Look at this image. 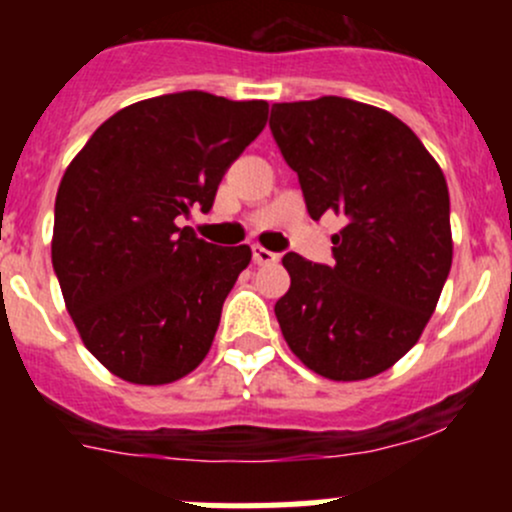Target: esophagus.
<instances>
[{
  "label": "esophagus",
  "mask_w": 512,
  "mask_h": 512,
  "mask_svg": "<svg viewBox=\"0 0 512 512\" xmlns=\"http://www.w3.org/2000/svg\"><path fill=\"white\" fill-rule=\"evenodd\" d=\"M252 260H255L257 265H275V262L280 260V255H277V252L265 250V247L255 245L252 247Z\"/></svg>",
  "instance_id": "esophagus-1"
}]
</instances>
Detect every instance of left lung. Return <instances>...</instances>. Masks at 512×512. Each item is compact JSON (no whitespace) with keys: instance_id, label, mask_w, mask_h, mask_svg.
Listing matches in <instances>:
<instances>
[{"instance_id":"1","label":"left lung","mask_w":512,"mask_h":512,"mask_svg":"<svg viewBox=\"0 0 512 512\" xmlns=\"http://www.w3.org/2000/svg\"><path fill=\"white\" fill-rule=\"evenodd\" d=\"M270 131L312 220H347L334 265L282 257L285 342L324 379L381 374L418 342L451 272L446 178L404 121L352 98L275 103Z\"/></svg>"}]
</instances>
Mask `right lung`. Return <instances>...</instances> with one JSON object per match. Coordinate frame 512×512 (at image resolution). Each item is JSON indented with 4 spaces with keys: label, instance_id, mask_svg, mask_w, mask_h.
Masks as SVG:
<instances>
[{
    "label": "right lung",
    "instance_id": "1",
    "mask_svg": "<svg viewBox=\"0 0 512 512\" xmlns=\"http://www.w3.org/2000/svg\"><path fill=\"white\" fill-rule=\"evenodd\" d=\"M267 113L265 101L205 91L146 98L101 123L66 168L51 262L86 349L123 381L170 384L210 352L252 250L210 245L175 220L213 208Z\"/></svg>",
    "mask_w": 512,
    "mask_h": 512
}]
</instances>
